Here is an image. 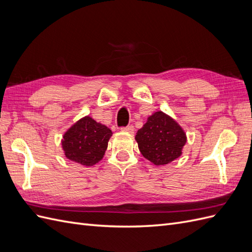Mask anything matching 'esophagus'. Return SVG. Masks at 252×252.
I'll list each match as a JSON object with an SVG mask.
<instances>
[{
	"label": "esophagus",
	"mask_w": 252,
	"mask_h": 252,
	"mask_svg": "<svg viewBox=\"0 0 252 252\" xmlns=\"http://www.w3.org/2000/svg\"><path fill=\"white\" fill-rule=\"evenodd\" d=\"M121 130L127 131V132H133L134 127L132 125H128V126H125V127H121Z\"/></svg>",
	"instance_id": "obj_1"
}]
</instances>
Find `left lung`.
I'll return each mask as SVG.
<instances>
[{
    "label": "left lung",
    "instance_id": "8db88e82",
    "mask_svg": "<svg viewBox=\"0 0 252 252\" xmlns=\"http://www.w3.org/2000/svg\"><path fill=\"white\" fill-rule=\"evenodd\" d=\"M135 140L144 158L155 165H166L181 156L186 134L177 122L158 111L139 129Z\"/></svg>",
    "mask_w": 252,
    "mask_h": 252
}]
</instances>
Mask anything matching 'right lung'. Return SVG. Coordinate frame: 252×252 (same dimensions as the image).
Here are the masks:
<instances>
[{
    "label": "right lung",
    "instance_id": "obj_1",
    "mask_svg": "<svg viewBox=\"0 0 252 252\" xmlns=\"http://www.w3.org/2000/svg\"><path fill=\"white\" fill-rule=\"evenodd\" d=\"M111 135L108 127L90 117L83 118L63 136L65 156L73 162L93 166L104 157Z\"/></svg>",
    "mask_w": 252,
    "mask_h": 252
}]
</instances>
